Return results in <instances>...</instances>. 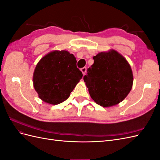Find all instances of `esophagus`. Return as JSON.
Masks as SVG:
<instances>
[{"label":"esophagus","mask_w":160,"mask_h":160,"mask_svg":"<svg viewBox=\"0 0 160 160\" xmlns=\"http://www.w3.org/2000/svg\"><path fill=\"white\" fill-rule=\"evenodd\" d=\"M81 71H82V72H83V74L85 75V72H86V67H83V68H81Z\"/></svg>","instance_id":"esophagus-1"}]
</instances>
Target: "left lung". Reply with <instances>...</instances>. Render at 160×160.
<instances>
[{"label": "left lung", "mask_w": 160, "mask_h": 160, "mask_svg": "<svg viewBox=\"0 0 160 160\" xmlns=\"http://www.w3.org/2000/svg\"><path fill=\"white\" fill-rule=\"evenodd\" d=\"M94 63L83 77L91 98L103 107L117 105L126 98L133 85V73L126 59L114 50L93 57Z\"/></svg>", "instance_id": "left-lung-1"}]
</instances>
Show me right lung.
Segmentation results:
<instances>
[{"instance_id": "add662e5", "label": "right lung", "mask_w": 160, "mask_h": 160, "mask_svg": "<svg viewBox=\"0 0 160 160\" xmlns=\"http://www.w3.org/2000/svg\"><path fill=\"white\" fill-rule=\"evenodd\" d=\"M82 77L73 55L67 51H55L38 62L33 74V85L40 99L57 105L68 99Z\"/></svg>"}]
</instances>
